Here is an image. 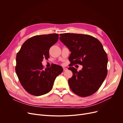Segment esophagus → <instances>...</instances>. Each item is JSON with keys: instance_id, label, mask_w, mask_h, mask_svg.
I'll return each instance as SVG.
<instances>
[{"instance_id": "obj_1", "label": "esophagus", "mask_w": 123, "mask_h": 123, "mask_svg": "<svg viewBox=\"0 0 123 123\" xmlns=\"http://www.w3.org/2000/svg\"><path fill=\"white\" fill-rule=\"evenodd\" d=\"M67 70V68H65V67H64L63 68V71H66Z\"/></svg>"}]
</instances>
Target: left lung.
I'll return each instance as SVG.
<instances>
[{
	"mask_svg": "<svg viewBox=\"0 0 123 123\" xmlns=\"http://www.w3.org/2000/svg\"><path fill=\"white\" fill-rule=\"evenodd\" d=\"M60 40L71 52L69 61L83 66L78 71L68 68L73 76L68 80L72 91L80 97L94 94L102 85L107 75V55L101 43L95 37L86 34L63 33Z\"/></svg>",
	"mask_w": 123,
	"mask_h": 123,
	"instance_id": "left-lung-1",
	"label": "left lung"
}]
</instances>
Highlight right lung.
<instances>
[{"label": "right lung", "instance_id": "right-lung-1", "mask_svg": "<svg viewBox=\"0 0 123 123\" xmlns=\"http://www.w3.org/2000/svg\"><path fill=\"white\" fill-rule=\"evenodd\" d=\"M58 34L36 35L26 41L16 55L15 71L21 85L29 94L39 96L49 92L56 77L63 71L58 65L43 69L44 58L58 40Z\"/></svg>", "mask_w": 123, "mask_h": 123}]
</instances>
